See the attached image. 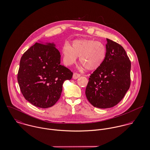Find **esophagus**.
<instances>
[{"instance_id":"1","label":"esophagus","mask_w":150,"mask_h":150,"mask_svg":"<svg viewBox=\"0 0 150 150\" xmlns=\"http://www.w3.org/2000/svg\"><path fill=\"white\" fill-rule=\"evenodd\" d=\"M80 77V74L77 73H74L73 75V79H77L79 77Z\"/></svg>"}]
</instances>
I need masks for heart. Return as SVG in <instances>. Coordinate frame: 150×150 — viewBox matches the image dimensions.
<instances>
[{"mask_svg": "<svg viewBox=\"0 0 150 150\" xmlns=\"http://www.w3.org/2000/svg\"><path fill=\"white\" fill-rule=\"evenodd\" d=\"M64 64L70 66L74 64L77 57L86 69L93 70L103 63L106 55L105 45L100 42L82 39L74 40L71 46L65 43L62 47Z\"/></svg>", "mask_w": 150, "mask_h": 150, "instance_id": "obj_1", "label": "heart"}]
</instances>
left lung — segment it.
Wrapping results in <instances>:
<instances>
[{"mask_svg":"<svg viewBox=\"0 0 150 150\" xmlns=\"http://www.w3.org/2000/svg\"><path fill=\"white\" fill-rule=\"evenodd\" d=\"M107 42L105 59L89 76L86 90L89 103L100 108L117 105L130 85L131 63L125 50L112 40Z\"/></svg>","mask_w":150,"mask_h":150,"instance_id":"left-lung-1","label":"left lung"}]
</instances>
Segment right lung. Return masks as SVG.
<instances>
[{
    "label": "right lung",
    "mask_w": 150,
    "mask_h": 150,
    "mask_svg": "<svg viewBox=\"0 0 150 150\" xmlns=\"http://www.w3.org/2000/svg\"><path fill=\"white\" fill-rule=\"evenodd\" d=\"M54 43H36L22 56L17 79L25 99L36 107L54 106L61 97L62 85L73 72L61 64Z\"/></svg>",
    "instance_id": "1"
}]
</instances>
